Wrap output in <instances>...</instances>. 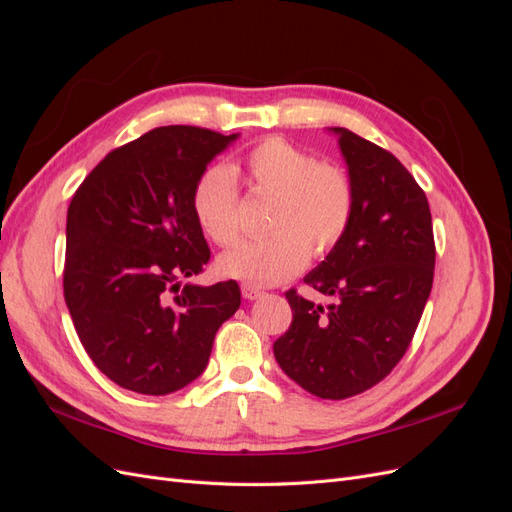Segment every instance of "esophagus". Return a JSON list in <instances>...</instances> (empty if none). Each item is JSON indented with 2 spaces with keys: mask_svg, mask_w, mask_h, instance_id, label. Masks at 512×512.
Listing matches in <instances>:
<instances>
[{
  "mask_svg": "<svg viewBox=\"0 0 512 512\" xmlns=\"http://www.w3.org/2000/svg\"><path fill=\"white\" fill-rule=\"evenodd\" d=\"M241 292L247 301H256L262 297V294H265L258 286H250V284H241Z\"/></svg>",
  "mask_w": 512,
  "mask_h": 512,
  "instance_id": "1",
  "label": "esophagus"
}]
</instances>
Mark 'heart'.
<instances>
[{"label":"heart","instance_id":"heart-1","mask_svg":"<svg viewBox=\"0 0 512 512\" xmlns=\"http://www.w3.org/2000/svg\"><path fill=\"white\" fill-rule=\"evenodd\" d=\"M239 173H245L256 194L273 196V235L243 241L222 254V275L250 286L280 284L307 265L309 254L327 256L344 239L354 213L350 175L284 138L269 136L245 153L241 166L211 164L198 175L192 211L213 243L230 245L239 239Z\"/></svg>","mask_w":512,"mask_h":512}]
</instances>
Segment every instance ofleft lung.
<instances>
[{
  "label": "left lung",
  "mask_w": 512,
  "mask_h": 512,
  "mask_svg": "<svg viewBox=\"0 0 512 512\" xmlns=\"http://www.w3.org/2000/svg\"><path fill=\"white\" fill-rule=\"evenodd\" d=\"M331 132L354 185V213L305 284L333 303L288 290L292 324L273 354L301 389L346 399L384 380L406 354L431 292L436 243L427 196L406 166L346 128Z\"/></svg>",
  "instance_id": "8db88e82"
}]
</instances>
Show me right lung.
Segmentation results:
<instances>
[{
    "mask_svg": "<svg viewBox=\"0 0 512 512\" xmlns=\"http://www.w3.org/2000/svg\"><path fill=\"white\" fill-rule=\"evenodd\" d=\"M239 134L164 126L113 149L74 192L64 297L89 359L143 395H168L203 374L235 280L183 284L211 258L192 211L198 175Z\"/></svg>",
    "mask_w": 512,
    "mask_h": 512,
    "instance_id": "1",
    "label": "right lung"
}]
</instances>
